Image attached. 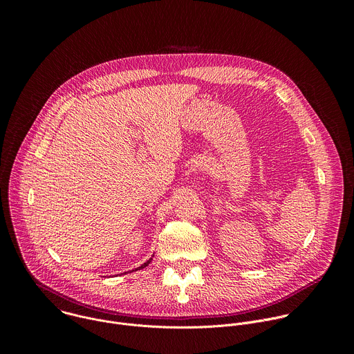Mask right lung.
<instances>
[{
    "label": "right lung",
    "mask_w": 354,
    "mask_h": 354,
    "mask_svg": "<svg viewBox=\"0 0 354 354\" xmlns=\"http://www.w3.org/2000/svg\"><path fill=\"white\" fill-rule=\"evenodd\" d=\"M153 257H154V255H153ZM151 261H153V258H149V259H148V261H145V262H144L141 266H138V268H136V269H133V270H130V272H127V273H131V272H136V270H140V269H144V268H147V266L149 265V262H151ZM124 273H126V272H124Z\"/></svg>",
    "instance_id": "right-lung-1"
}]
</instances>
